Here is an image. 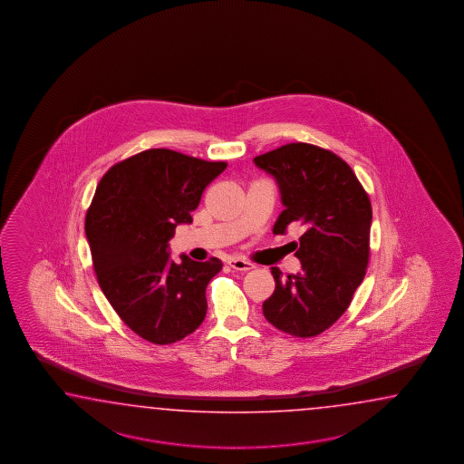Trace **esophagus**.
I'll return each mask as SVG.
<instances>
[{"label":"esophagus","instance_id":"obj_1","mask_svg":"<svg viewBox=\"0 0 464 464\" xmlns=\"http://www.w3.org/2000/svg\"><path fill=\"white\" fill-rule=\"evenodd\" d=\"M228 266H232L234 270H238V272H246V270H252L254 268V264H250V262H246L244 258H228L227 262Z\"/></svg>","mask_w":464,"mask_h":464}]
</instances>
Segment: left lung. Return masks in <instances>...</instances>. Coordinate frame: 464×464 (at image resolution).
<instances>
[{"instance_id": "8db88e82", "label": "left lung", "mask_w": 464, "mask_h": 464, "mask_svg": "<svg viewBox=\"0 0 464 464\" xmlns=\"http://www.w3.org/2000/svg\"><path fill=\"white\" fill-rule=\"evenodd\" d=\"M254 162L276 179L285 206L274 234L290 224L305 228L294 242L302 272L284 278L272 268L276 290L264 315L288 335H320L345 314L365 278L372 202L352 168L328 149L290 142Z\"/></svg>"}]
</instances>
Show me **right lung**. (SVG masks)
Listing matches in <instances>:
<instances>
[{
    "label": "right lung",
    "mask_w": 464,
    "mask_h": 464,
    "mask_svg": "<svg viewBox=\"0 0 464 464\" xmlns=\"http://www.w3.org/2000/svg\"><path fill=\"white\" fill-rule=\"evenodd\" d=\"M227 162L148 149L102 176L86 214L99 286L119 318L140 338L169 345L196 332L208 314L206 288L222 270L210 256L169 258L179 224H190L208 184Z\"/></svg>",
    "instance_id": "add662e5"
}]
</instances>
